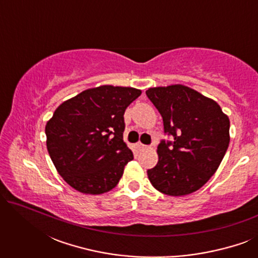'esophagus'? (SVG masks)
Segmentation results:
<instances>
[{
  "mask_svg": "<svg viewBox=\"0 0 258 258\" xmlns=\"http://www.w3.org/2000/svg\"><path fill=\"white\" fill-rule=\"evenodd\" d=\"M136 147H137V149H139V150H144V149H147V148H149L148 146H146V144H143V143H141V142L137 143Z\"/></svg>",
  "mask_w": 258,
  "mask_h": 258,
  "instance_id": "1",
  "label": "esophagus"
}]
</instances>
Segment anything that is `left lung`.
<instances>
[{
	"mask_svg": "<svg viewBox=\"0 0 258 258\" xmlns=\"http://www.w3.org/2000/svg\"><path fill=\"white\" fill-rule=\"evenodd\" d=\"M147 96L163 118L174 142L157 147L158 162L147 171L158 191L169 196L195 192L220 167L230 142V121L216 101L183 84L154 87Z\"/></svg>",
	"mask_w": 258,
	"mask_h": 258,
	"instance_id": "1",
	"label": "left lung"
}]
</instances>
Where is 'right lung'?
Here are the masks:
<instances>
[{"label": "right lung", "mask_w": 258, "mask_h": 258, "mask_svg": "<svg viewBox=\"0 0 258 258\" xmlns=\"http://www.w3.org/2000/svg\"><path fill=\"white\" fill-rule=\"evenodd\" d=\"M142 90L90 88L56 108L45 124L47 149L68 184L87 195L115 188L133 153L123 141L124 111Z\"/></svg>", "instance_id": "obj_1"}]
</instances>
